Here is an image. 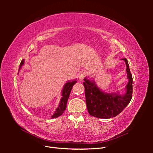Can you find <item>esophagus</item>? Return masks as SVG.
<instances>
[{"mask_svg": "<svg viewBox=\"0 0 153 153\" xmlns=\"http://www.w3.org/2000/svg\"><path fill=\"white\" fill-rule=\"evenodd\" d=\"M87 73L86 71H82V72H81L79 74V79L80 81H82L84 78H85V77L86 76Z\"/></svg>", "mask_w": 153, "mask_h": 153, "instance_id": "esophagus-1", "label": "esophagus"}]
</instances>
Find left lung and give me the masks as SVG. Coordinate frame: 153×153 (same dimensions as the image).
<instances>
[{"label": "left lung", "instance_id": "1", "mask_svg": "<svg viewBox=\"0 0 153 153\" xmlns=\"http://www.w3.org/2000/svg\"><path fill=\"white\" fill-rule=\"evenodd\" d=\"M126 64L127 84L126 92L124 95L117 93H107L102 91L97 86L94 81L84 78L87 108L91 116L99 118H111L122 112V110L130 102L133 92V78L129 66L126 58H122Z\"/></svg>", "mask_w": 153, "mask_h": 153}]
</instances>
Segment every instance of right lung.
Segmentation results:
<instances>
[{"label": "right lung", "instance_id": "obj_1", "mask_svg": "<svg viewBox=\"0 0 153 153\" xmlns=\"http://www.w3.org/2000/svg\"><path fill=\"white\" fill-rule=\"evenodd\" d=\"M24 60H22L20 63V65H19V71L21 69V68L23 65H24ZM76 83H77L76 80H72V81H68V82L65 84L63 87V89L62 91V98L60 100V102L59 103V105H58V108L56 109V110H55V112L53 114V116H51V118H57V117L60 116L64 113V110L66 108V104L68 102V99L69 98L71 90L72 89L73 86Z\"/></svg>", "mask_w": 153, "mask_h": 153}]
</instances>
